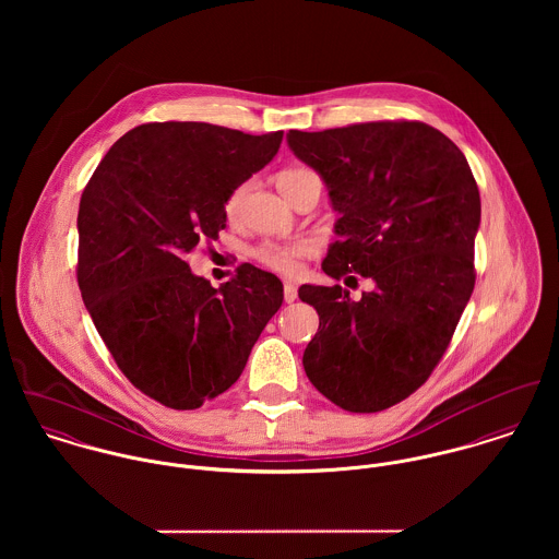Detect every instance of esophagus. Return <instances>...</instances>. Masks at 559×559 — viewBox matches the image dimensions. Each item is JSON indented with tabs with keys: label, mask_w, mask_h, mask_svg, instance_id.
<instances>
[{
	"label": "esophagus",
	"mask_w": 559,
	"mask_h": 559,
	"mask_svg": "<svg viewBox=\"0 0 559 559\" xmlns=\"http://www.w3.org/2000/svg\"><path fill=\"white\" fill-rule=\"evenodd\" d=\"M284 301H286V304L297 301V288H295L293 284H284Z\"/></svg>",
	"instance_id": "obj_1"
}]
</instances>
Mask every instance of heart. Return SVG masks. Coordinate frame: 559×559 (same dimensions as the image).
Instances as JSON below:
<instances>
[{
  "instance_id": "b5f03b06",
  "label": "heart",
  "mask_w": 559,
  "mask_h": 559,
  "mask_svg": "<svg viewBox=\"0 0 559 559\" xmlns=\"http://www.w3.org/2000/svg\"><path fill=\"white\" fill-rule=\"evenodd\" d=\"M308 174H312V171L306 169V167H286V169H282V171L277 174V187H280V191L288 198L290 191H293V187H295L301 178H306ZM249 189H251V180H245V182L237 185V187L230 191V195L226 198L224 213H226V217H228L230 222L239 219L240 211H242V204H245V198H247ZM312 253H314L312 240L262 242L260 247L253 249V258H255L262 266H266V269H271V271H275V273H280V275H286V277H295V275L301 271V262H304L308 255H312Z\"/></svg>"
}]
</instances>
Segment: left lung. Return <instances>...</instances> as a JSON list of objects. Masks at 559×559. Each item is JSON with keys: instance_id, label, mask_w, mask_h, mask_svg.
Instances as JSON below:
<instances>
[{"instance_id": "obj_1", "label": "left lung", "mask_w": 559, "mask_h": 559, "mask_svg": "<svg viewBox=\"0 0 559 559\" xmlns=\"http://www.w3.org/2000/svg\"><path fill=\"white\" fill-rule=\"evenodd\" d=\"M286 138L340 213L322 271L374 282L357 301L337 284L299 288L320 320L306 374L344 411L390 408L428 381L474 293L476 178L450 138L417 120Z\"/></svg>"}]
</instances>
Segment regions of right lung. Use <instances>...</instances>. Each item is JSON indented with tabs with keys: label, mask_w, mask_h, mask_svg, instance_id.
<instances>
[{
	"label": "right lung",
	"mask_w": 559,
	"mask_h": 559,
	"mask_svg": "<svg viewBox=\"0 0 559 559\" xmlns=\"http://www.w3.org/2000/svg\"><path fill=\"white\" fill-rule=\"evenodd\" d=\"M284 131L148 122L122 135L81 193L78 282L122 374L189 411L237 383L282 282L253 264L213 288L187 255L226 228L230 191L280 151Z\"/></svg>",
	"instance_id": "1"
}]
</instances>
